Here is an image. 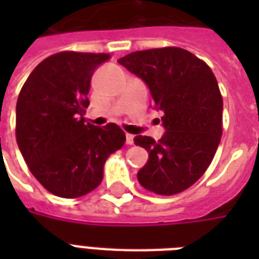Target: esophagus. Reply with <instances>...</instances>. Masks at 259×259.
<instances>
[{"label": "esophagus", "mask_w": 259, "mask_h": 259, "mask_svg": "<svg viewBox=\"0 0 259 259\" xmlns=\"http://www.w3.org/2000/svg\"><path fill=\"white\" fill-rule=\"evenodd\" d=\"M126 144H127V145H133L134 144V136L133 134H126Z\"/></svg>", "instance_id": "34e87169"}]
</instances>
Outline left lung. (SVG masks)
I'll use <instances>...</instances> for the list:
<instances>
[{"instance_id": "left-lung-1", "label": "left lung", "mask_w": 259, "mask_h": 259, "mask_svg": "<svg viewBox=\"0 0 259 259\" xmlns=\"http://www.w3.org/2000/svg\"><path fill=\"white\" fill-rule=\"evenodd\" d=\"M148 84L165 134L158 141L137 136L149 158L137 173L150 192L172 196L207 170L223 132V99L217 78L201 59L179 47L137 51L118 60Z\"/></svg>"}]
</instances>
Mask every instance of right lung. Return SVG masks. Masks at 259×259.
I'll list each match as a JSON object with an SVG mask.
<instances>
[{"mask_svg":"<svg viewBox=\"0 0 259 259\" xmlns=\"http://www.w3.org/2000/svg\"><path fill=\"white\" fill-rule=\"evenodd\" d=\"M109 54L63 51L44 59L24 83L16 106V140L30 173L59 197L87 195L102 183L110 154L126 136L115 123L84 122L90 82Z\"/></svg>","mask_w":259,"mask_h":259,"instance_id":"add662e5","label":"right lung"}]
</instances>
